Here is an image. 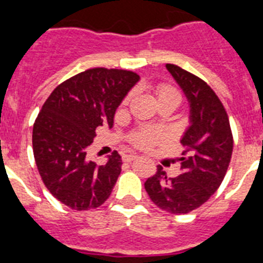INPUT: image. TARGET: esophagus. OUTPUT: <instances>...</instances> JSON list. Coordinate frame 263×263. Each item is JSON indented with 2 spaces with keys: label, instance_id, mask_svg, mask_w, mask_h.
I'll return each mask as SVG.
<instances>
[{
  "label": "esophagus",
  "instance_id": "34e87169",
  "mask_svg": "<svg viewBox=\"0 0 263 263\" xmlns=\"http://www.w3.org/2000/svg\"><path fill=\"white\" fill-rule=\"evenodd\" d=\"M136 158H137L136 155H124L123 156V161H124V162H131V161L136 160Z\"/></svg>",
  "mask_w": 263,
  "mask_h": 263
}]
</instances>
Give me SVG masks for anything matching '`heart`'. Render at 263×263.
<instances>
[{"label": "heart", "mask_w": 263, "mask_h": 263, "mask_svg": "<svg viewBox=\"0 0 263 263\" xmlns=\"http://www.w3.org/2000/svg\"><path fill=\"white\" fill-rule=\"evenodd\" d=\"M157 98L158 101L164 99H173L177 102H181L182 94L181 91L169 84H161L157 86ZM165 139L164 131L160 128H153V127H141L136 131L131 132L128 135V141L134 144L135 146L141 149H148L153 146L155 144L160 143Z\"/></svg>", "instance_id": "heart-1"}]
</instances>
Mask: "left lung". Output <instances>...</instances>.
<instances>
[{"instance_id": "1", "label": "left lung", "mask_w": 263, "mask_h": 263, "mask_svg": "<svg viewBox=\"0 0 263 263\" xmlns=\"http://www.w3.org/2000/svg\"><path fill=\"white\" fill-rule=\"evenodd\" d=\"M190 101L191 126L181 140V174L169 178L161 165L144 183L149 198L173 215H183L204 204L219 189L231 162L233 135L226 107L200 77L166 64Z\"/></svg>"}]
</instances>
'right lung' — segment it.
<instances>
[{
    "label": "right lung",
    "instance_id": "1",
    "mask_svg": "<svg viewBox=\"0 0 263 263\" xmlns=\"http://www.w3.org/2000/svg\"><path fill=\"white\" fill-rule=\"evenodd\" d=\"M126 69L91 68L53 89L32 128L35 162L49 193L72 210L86 211L106 202L122 170L119 153L105 165L86 160L97 127L112 126L117 107L139 81Z\"/></svg>",
    "mask_w": 263,
    "mask_h": 263
}]
</instances>
